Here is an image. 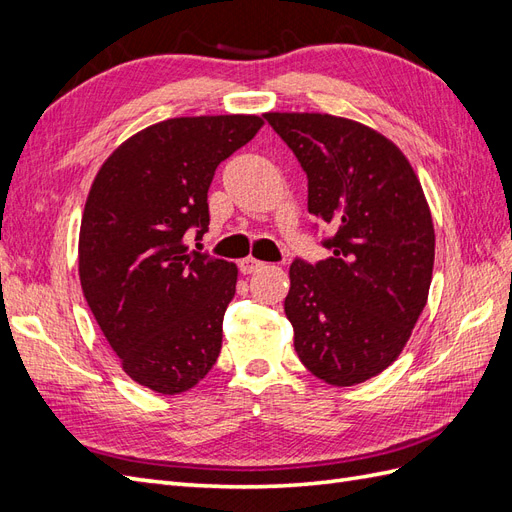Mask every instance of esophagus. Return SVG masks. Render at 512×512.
<instances>
[{
  "label": "esophagus",
  "mask_w": 512,
  "mask_h": 512,
  "mask_svg": "<svg viewBox=\"0 0 512 512\" xmlns=\"http://www.w3.org/2000/svg\"><path fill=\"white\" fill-rule=\"evenodd\" d=\"M260 267H262V262L256 260V258H252V256H247V258H243V260L239 262L241 273H254V271H258Z\"/></svg>",
  "instance_id": "1"
}]
</instances>
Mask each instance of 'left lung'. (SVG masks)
<instances>
[{
  "mask_svg": "<svg viewBox=\"0 0 512 512\" xmlns=\"http://www.w3.org/2000/svg\"><path fill=\"white\" fill-rule=\"evenodd\" d=\"M307 175V209L335 228L331 256L294 260L284 312L294 350L333 386L378 376L408 344L436 254L414 168L384 134L327 113H265Z\"/></svg>",
  "mask_w": 512,
  "mask_h": 512,
  "instance_id": "left-lung-1",
  "label": "left lung"
}]
</instances>
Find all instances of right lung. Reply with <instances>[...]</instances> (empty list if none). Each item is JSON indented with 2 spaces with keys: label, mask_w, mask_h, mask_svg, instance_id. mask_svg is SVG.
Here are the masks:
<instances>
[{
  "label": "right lung",
  "mask_w": 512,
  "mask_h": 512,
  "mask_svg": "<svg viewBox=\"0 0 512 512\" xmlns=\"http://www.w3.org/2000/svg\"><path fill=\"white\" fill-rule=\"evenodd\" d=\"M265 126L258 115L175 117L104 160L79 232L85 301L121 369L160 395L190 391L218 361L237 265L192 252L209 228L215 168Z\"/></svg>",
  "instance_id": "obj_1"
}]
</instances>
